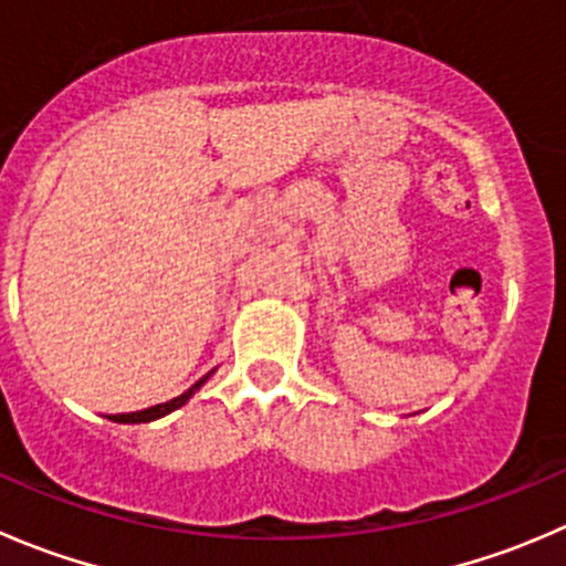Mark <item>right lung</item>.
Wrapping results in <instances>:
<instances>
[{
    "label": "right lung",
    "mask_w": 566,
    "mask_h": 566,
    "mask_svg": "<svg viewBox=\"0 0 566 566\" xmlns=\"http://www.w3.org/2000/svg\"><path fill=\"white\" fill-rule=\"evenodd\" d=\"M207 378H210V373H207L205 378H199V381H196L193 387L188 389V392L179 395V398L166 400V403L149 406V409H144V411H129V415H113V417H109V420H115V422H149V420H157V417H166L168 411H174V409H179V406H182V403H188L190 395H193L196 389H199L201 384L207 381Z\"/></svg>",
    "instance_id": "obj_1"
}]
</instances>
